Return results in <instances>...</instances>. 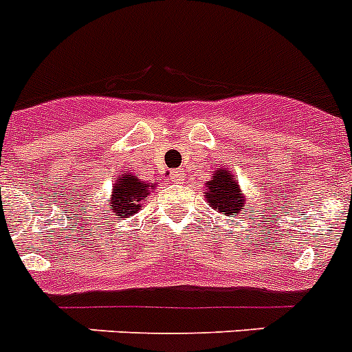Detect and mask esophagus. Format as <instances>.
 Returning a JSON list of instances; mask_svg holds the SVG:
<instances>
[{
  "mask_svg": "<svg viewBox=\"0 0 352 352\" xmlns=\"http://www.w3.org/2000/svg\"><path fill=\"white\" fill-rule=\"evenodd\" d=\"M170 179H172L173 182H182V180H184V172H182V170H172Z\"/></svg>",
  "mask_w": 352,
  "mask_h": 352,
  "instance_id": "34e87169",
  "label": "esophagus"
}]
</instances>
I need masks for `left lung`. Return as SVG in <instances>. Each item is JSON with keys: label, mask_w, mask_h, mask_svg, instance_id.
<instances>
[{"label": "left lung", "mask_w": 352, "mask_h": 352, "mask_svg": "<svg viewBox=\"0 0 352 352\" xmlns=\"http://www.w3.org/2000/svg\"><path fill=\"white\" fill-rule=\"evenodd\" d=\"M237 177L225 168H218L212 173L210 180H207L206 197L209 207L214 210L225 214V216H234V214H246L248 206H246V197L241 191Z\"/></svg>", "instance_id": "1"}]
</instances>
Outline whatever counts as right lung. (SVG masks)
<instances>
[{
	"label": "right lung",
	"instance_id": "1",
	"mask_svg": "<svg viewBox=\"0 0 352 352\" xmlns=\"http://www.w3.org/2000/svg\"><path fill=\"white\" fill-rule=\"evenodd\" d=\"M155 184H146L138 179V173H120L117 177V182L113 184L111 198H109V207L111 212L122 218L134 216L142 209L143 198L151 195V189H154Z\"/></svg>",
	"mask_w": 352,
	"mask_h": 352
}]
</instances>
